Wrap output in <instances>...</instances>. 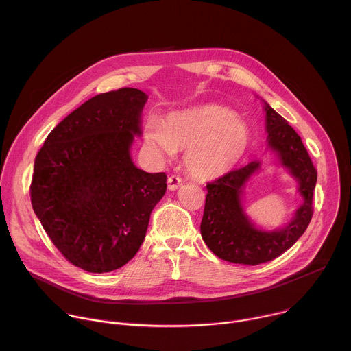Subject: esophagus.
Returning <instances> with one entry per match:
<instances>
[{
	"mask_svg": "<svg viewBox=\"0 0 351 351\" xmlns=\"http://www.w3.org/2000/svg\"><path fill=\"white\" fill-rule=\"evenodd\" d=\"M182 183H183V180H182V178L178 176V175H171V176L168 178V189H169L171 191L179 189V187L182 186Z\"/></svg>",
	"mask_w": 351,
	"mask_h": 351,
	"instance_id": "obj_1",
	"label": "esophagus"
}]
</instances>
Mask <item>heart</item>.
<instances>
[{
  "label": "heart",
  "instance_id": "obj_1",
  "mask_svg": "<svg viewBox=\"0 0 351 351\" xmlns=\"http://www.w3.org/2000/svg\"><path fill=\"white\" fill-rule=\"evenodd\" d=\"M145 141L160 158L184 152L186 171L198 180H213L229 172L245 154L248 132L236 115L219 106L175 114L164 123H148Z\"/></svg>",
  "mask_w": 351,
  "mask_h": 351
}]
</instances>
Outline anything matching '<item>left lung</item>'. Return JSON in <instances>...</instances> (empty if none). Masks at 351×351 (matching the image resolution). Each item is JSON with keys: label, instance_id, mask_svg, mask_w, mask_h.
I'll list each match as a JSON object with an SVG mask.
<instances>
[{"label": "left lung", "instance_id": "obj_1", "mask_svg": "<svg viewBox=\"0 0 351 351\" xmlns=\"http://www.w3.org/2000/svg\"><path fill=\"white\" fill-rule=\"evenodd\" d=\"M264 104L268 147L276 153L280 165L297 180L303 204L285 228L267 232L253 225L241 206L243 189L260 169V161L250 162L207 183L208 193L199 226L203 240L217 257L234 264L258 265L279 257L306 232L314 213L317 169L295 130L268 103Z\"/></svg>", "mask_w": 351, "mask_h": 351}]
</instances>
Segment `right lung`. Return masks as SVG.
<instances>
[{"mask_svg":"<svg viewBox=\"0 0 351 351\" xmlns=\"http://www.w3.org/2000/svg\"><path fill=\"white\" fill-rule=\"evenodd\" d=\"M145 93L123 87L98 94L61 121L34 160L30 199L44 230L73 265L93 274L129 263L167 175L134 167Z\"/></svg>","mask_w":351,"mask_h":351,"instance_id":"1","label":"right lung"}]
</instances>
